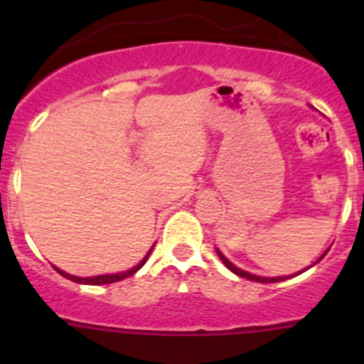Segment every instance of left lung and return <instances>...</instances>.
Wrapping results in <instances>:
<instances>
[{
  "mask_svg": "<svg viewBox=\"0 0 364 364\" xmlns=\"http://www.w3.org/2000/svg\"><path fill=\"white\" fill-rule=\"evenodd\" d=\"M217 253H218V257H220V260H222V262H224V266H226L228 269H231V272H233V273H237V275H239V277L250 279V281H255V282H279V281H286V279H288V277L266 279V277H259V275H252V273L244 272V269H240V268H237V266H235V264H231L230 260H228L226 257L222 255V253L218 252V250H217ZM321 259H323V257H321ZM321 259H319V260H321ZM319 260H317V262H319Z\"/></svg>",
  "mask_w": 364,
  "mask_h": 364,
  "instance_id": "obj_1",
  "label": "left lung"
}]
</instances>
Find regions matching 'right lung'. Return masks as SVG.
<instances>
[{"label": "right lung", "mask_w": 364, "mask_h": 364, "mask_svg": "<svg viewBox=\"0 0 364 364\" xmlns=\"http://www.w3.org/2000/svg\"><path fill=\"white\" fill-rule=\"evenodd\" d=\"M149 253H151V252H149ZM149 253H147V255L144 257L142 262H140V264H136V266H134V268L127 269V272H124V273H114V275H98V277H87V279H82V277H74V275H69V273L62 272V269H58V268H54V269H56V272L60 273V275H63V277L70 279V281H73V282H80V284H95V286H98V284H111V282L122 281V279L129 277V275H133V273H136L138 269H140L144 264H146V260H147V257H149Z\"/></svg>", "instance_id": "right-lung-1"}]
</instances>
